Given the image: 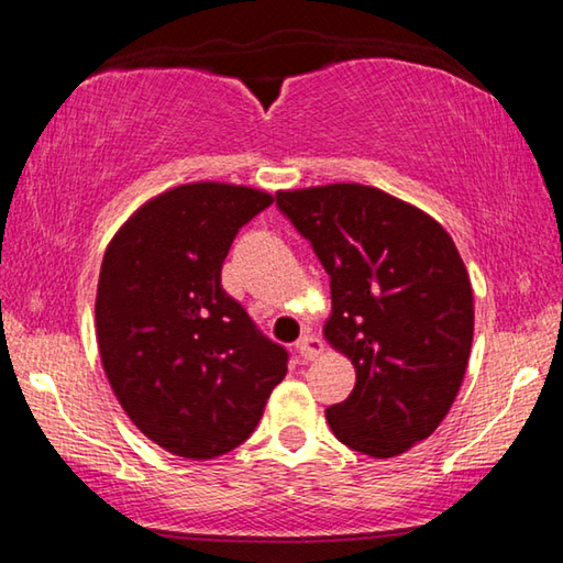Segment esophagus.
Listing matches in <instances>:
<instances>
[{"mask_svg": "<svg viewBox=\"0 0 563 563\" xmlns=\"http://www.w3.org/2000/svg\"><path fill=\"white\" fill-rule=\"evenodd\" d=\"M295 347H298V352L305 360H318L322 352H325V342H322L318 335H302Z\"/></svg>", "mask_w": 563, "mask_h": 563, "instance_id": "esophagus-1", "label": "esophagus"}]
</instances>
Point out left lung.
Here are the masks:
<instances>
[{
	"instance_id": "8db88e82",
	"label": "left lung",
	"mask_w": 563,
	"mask_h": 563,
	"mask_svg": "<svg viewBox=\"0 0 563 563\" xmlns=\"http://www.w3.org/2000/svg\"><path fill=\"white\" fill-rule=\"evenodd\" d=\"M280 211L330 275L328 345L355 367L332 434L377 460L427 440L450 412L470 362L474 295L452 235L422 208L375 186L278 190Z\"/></svg>"
}]
</instances>
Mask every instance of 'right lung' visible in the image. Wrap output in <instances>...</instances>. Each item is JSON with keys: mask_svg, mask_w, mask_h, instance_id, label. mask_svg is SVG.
Returning <instances> with one entry per match:
<instances>
[{"mask_svg": "<svg viewBox=\"0 0 563 563\" xmlns=\"http://www.w3.org/2000/svg\"><path fill=\"white\" fill-rule=\"evenodd\" d=\"M275 198L198 180L141 203L111 238L97 288V342L123 412L151 442L216 460L258 427L288 352L221 285L238 228Z\"/></svg>", "mask_w": 563, "mask_h": 563, "instance_id": "right-lung-1", "label": "right lung"}]
</instances>
